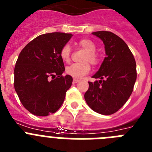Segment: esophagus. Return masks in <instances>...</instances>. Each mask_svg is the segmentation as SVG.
I'll return each instance as SVG.
<instances>
[{"label": "esophagus", "mask_w": 152, "mask_h": 152, "mask_svg": "<svg viewBox=\"0 0 152 152\" xmlns=\"http://www.w3.org/2000/svg\"><path fill=\"white\" fill-rule=\"evenodd\" d=\"M80 80H77V79H73V80H72V83H79Z\"/></svg>", "instance_id": "esophagus-1"}]
</instances>
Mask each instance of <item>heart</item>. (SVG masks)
Segmentation results:
<instances>
[{
  "label": "heart",
  "instance_id": "obj_1",
  "mask_svg": "<svg viewBox=\"0 0 152 152\" xmlns=\"http://www.w3.org/2000/svg\"><path fill=\"white\" fill-rule=\"evenodd\" d=\"M80 47L86 50V53L83 57L82 63H73L66 68V72L75 79H80L87 74L90 70V65L88 62L96 65L99 62V56L96 51V46L93 41L89 39H82L79 42ZM71 47L69 44L64 45L60 50V57L64 62H69L70 60Z\"/></svg>",
  "mask_w": 152,
  "mask_h": 152
}]
</instances>
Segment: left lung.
<instances>
[{"label": "left lung", "instance_id": "1", "mask_svg": "<svg viewBox=\"0 0 152 152\" xmlns=\"http://www.w3.org/2000/svg\"><path fill=\"white\" fill-rule=\"evenodd\" d=\"M92 34L102 39L106 57L89 82L84 95L86 102L96 113L112 115L127 102L137 78L136 63L128 45L119 37L109 31H96Z\"/></svg>", "mask_w": 152, "mask_h": 152}]
</instances>
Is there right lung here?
Returning <instances> with one entry per match:
<instances>
[{"instance_id":"1","label":"right lung","mask_w":152,"mask_h":152,"mask_svg":"<svg viewBox=\"0 0 152 152\" xmlns=\"http://www.w3.org/2000/svg\"><path fill=\"white\" fill-rule=\"evenodd\" d=\"M72 36L65 33L39 35L19 54L14 68V89L30 113L47 116L56 113L63 104L72 78L62 75L65 67L60 50Z\"/></svg>"}]
</instances>
